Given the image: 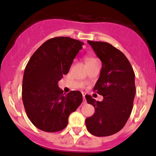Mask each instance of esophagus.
I'll return each instance as SVG.
<instances>
[{
    "mask_svg": "<svg viewBox=\"0 0 156 156\" xmlns=\"http://www.w3.org/2000/svg\"><path fill=\"white\" fill-rule=\"evenodd\" d=\"M82 95H83V102H84V104H85L86 103V99H85V93H82Z\"/></svg>",
    "mask_w": 156,
    "mask_h": 156,
    "instance_id": "esophagus-1",
    "label": "esophagus"
}]
</instances>
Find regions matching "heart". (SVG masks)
I'll return each instance as SVG.
<instances>
[{"mask_svg": "<svg viewBox=\"0 0 156 156\" xmlns=\"http://www.w3.org/2000/svg\"><path fill=\"white\" fill-rule=\"evenodd\" d=\"M94 60H96V58H94V57L87 56V58H86V63L90 62H93V61H94Z\"/></svg>", "mask_w": 156, "mask_h": 156, "instance_id": "1", "label": "heart"}]
</instances>
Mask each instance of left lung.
<instances>
[{"instance_id": "8db88e82", "label": "left lung", "mask_w": 156, "mask_h": 156, "mask_svg": "<svg viewBox=\"0 0 156 156\" xmlns=\"http://www.w3.org/2000/svg\"><path fill=\"white\" fill-rule=\"evenodd\" d=\"M87 43L102 62L101 74L94 91L102 95L97 101L85 95L95 112L85 120L89 133L96 136H108L116 133L126 124L133 107L135 98V73L124 54L104 42Z\"/></svg>"}]
</instances>
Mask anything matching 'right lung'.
<instances>
[{
	"label": "right lung",
	"mask_w": 156,
	"mask_h": 156,
	"mask_svg": "<svg viewBox=\"0 0 156 156\" xmlns=\"http://www.w3.org/2000/svg\"><path fill=\"white\" fill-rule=\"evenodd\" d=\"M84 43L70 37L49 39L33 54L25 71L22 99L28 118L38 129L48 133L62 130L69 116L82 103V94H63L58 82L67 75Z\"/></svg>",
	"instance_id": "obj_1"
}]
</instances>
